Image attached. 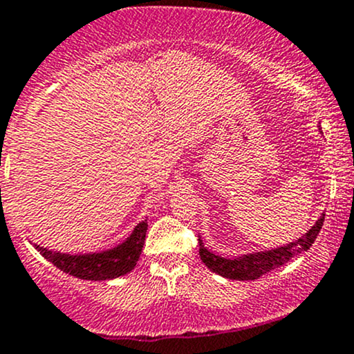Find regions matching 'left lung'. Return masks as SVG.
I'll return each instance as SVG.
<instances>
[{
    "label": "left lung",
    "mask_w": 354,
    "mask_h": 354,
    "mask_svg": "<svg viewBox=\"0 0 354 354\" xmlns=\"http://www.w3.org/2000/svg\"><path fill=\"white\" fill-rule=\"evenodd\" d=\"M324 217L326 214L322 212L321 217L315 221V224L312 225L302 237L293 241V243H288L274 249H268V251L248 252V254L236 256V258H224V256H218L215 254V252L208 251L205 245H203L202 237H198L200 258H202L205 266L210 268L214 273L221 274V277L224 278H229V280H256V278L263 277L268 271L283 266L285 263H288L295 254L307 251V249L314 244L317 234L321 232L322 224H324Z\"/></svg>",
    "instance_id": "left-lung-1"
}]
</instances>
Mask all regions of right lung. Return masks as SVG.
Instances as JSON below:
<instances>
[{"mask_svg":"<svg viewBox=\"0 0 354 354\" xmlns=\"http://www.w3.org/2000/svg\"><path fill=\"white\" fill-rule=\"evenodd\" d=\"M146 232L147 221H142L133 227L132 234L124 243L105 251L84 252V254H68V252L50 251L40 244L33 245L47 261H50L64 273L73 274L81 280L105 281L124 277L136 268L142 252Z\"/></svg>","mask_w":354,"mask_h":354,"instance_id":"1","label":"right lung"}]
</instances>
